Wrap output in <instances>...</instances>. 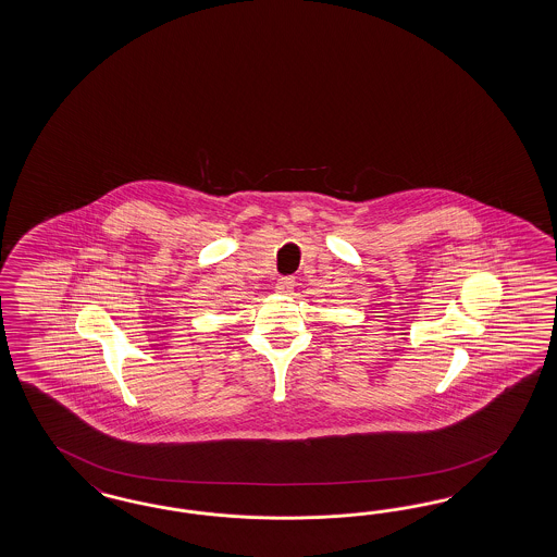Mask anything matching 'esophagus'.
Returning a JSON list of instances; mask_svg holds the SVG:
<instances>
[{
  "mask_svg": "<svg viewBox=\"0 0 557 557\" xmlns=\"http://www.w3.org/2000/svg\"><path fill=\"white\" fill-rule=\"evenodd\" d=\"M294 286H296V280H294V277H280L277 284H275V289H277L280 294H292Z\"/></svg>",
  "mask_w": 557,
  "mask_h": 557,
  "instance_id": "obj_1",
  "label": "esophagus"
}]
</instances>
